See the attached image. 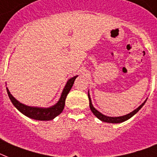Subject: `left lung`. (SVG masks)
Here are the masks:
<instances>
[{
    "label": "left lung",
    "mask_w": 157,
    "mask_h": 157,
    "mask_svg": "<svg viewBox=\"0 0 157 157\" xmlns=\"http://www.w3.org/2000/svg\"><path fill=\"white\" fill-rule=\"evenodd\" d=\"M89 107H90V109L91 111H92V113L94 114L96 117L98 118L99 120H101V121H104V122H107V123H121V122H124V121H127V120H128L129 118H131L132 116H134L136 114V113H137L138 111H139L140 109H141L142 107L144 106V105L145 104L146 102V100L144 102L143 104H142L141 105H140L139 107L137 108L136 109H135L134 111H132V113H130L129 114H127V115L125 116H122V117H107V116H105L103 115L102 113H101L100 112H98L97 110V109H95L94 107L93 106V105H92V101H91V98L90 97H89Z\"/></svg>",
    "instance_id": "1"
}]
</instances>
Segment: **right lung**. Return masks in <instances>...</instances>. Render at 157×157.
Masks as SVG:
<instances>
[{
    "label": "right lung",
    "instance_id": "right-lung-1",
    "mask_svg": "<svg viewBox=\"0 0 157 157\" xmlns=\"http://www.w3.org/2000/svg\"><path fill=\"white\" fill-rule=\"evenodd\" d=\"M77 76L72 77L69 79L67 82L66 85L64 87V90L62 92L61 97H60V100L55 105L52 106L50 108H47V109H43V108H37V107H30V106H27L25 105L20 103L19 101H17L11 94L9 89H7V93L9 95V97L10 99V101H12V103L13 104L17 109L19 110L21 113H23L24 115H25L26 117L32 118V119L37 120V121H50L55 118L56 117L62 113L63 109L64 108V105H65V99H66L67 95L69 93V91L72 89V85L74 84V81Z\"/></svg>",
    "mask_w": 157,
    "mask_h": 157
}]
</instances>
